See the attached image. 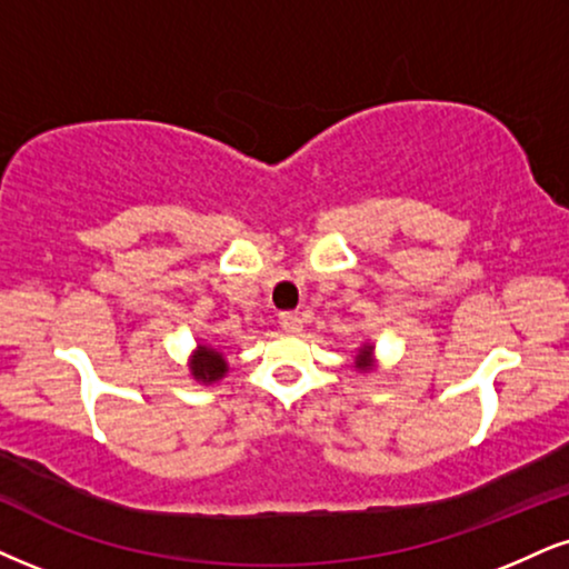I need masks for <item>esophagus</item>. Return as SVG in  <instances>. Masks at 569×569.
<instances>
[{
  "instance_id": "esophagus-1",
  "label": "esophagus",
  "mask_w": 569,
  "mask_h": 569,
  "mask_svg": "<svg viewBox=\"0 0 569 569\" xmlns=\"http://www.w3.org/2000/svg\"><path fill=\"white\" fill-rule=\"evenodd\" d=\"M279 327L284 329V332H290V335H296V332H300V329H303V319L298 317V313H282V317H279Z\"/></svg>"
}]
</instances>
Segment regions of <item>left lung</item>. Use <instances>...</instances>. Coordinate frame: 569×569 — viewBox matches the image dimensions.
Here are the masks:
<instances>
[{"label":"left lung","mask_w":569,"mask_h":569,"mask_svg":"<svg viewBox=\"0 0 569 569\" xmlns=\"http://www.w3.org/2000/svg\"><path fill=\"white\" fill-rule=\"evenodd\" d=\"M369 350H371L369 346H363V348H361V353H359V359H367V356H369Z\"/></svg>","instance_id":"8db88e82"}]
</instances>
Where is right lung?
I'll return each instance as SVG.
<instances>
[{"label": "right lung", "mask_w": 569, "mask_h": 569, "mask_svg": "<svg viewBox=\"0 0 569 569\" xmlns=\"http://www.w3.org/2000/svg\"><path fill=\"white\" fill-rule=\"evenodd\" d=\"M223 371H227V361H223V356L219 353V350L200 346V350L194 353V359H192L194 380L216 382L219 377H223Z\"/></svg>", "instance_id": "1"}]
</instances>
